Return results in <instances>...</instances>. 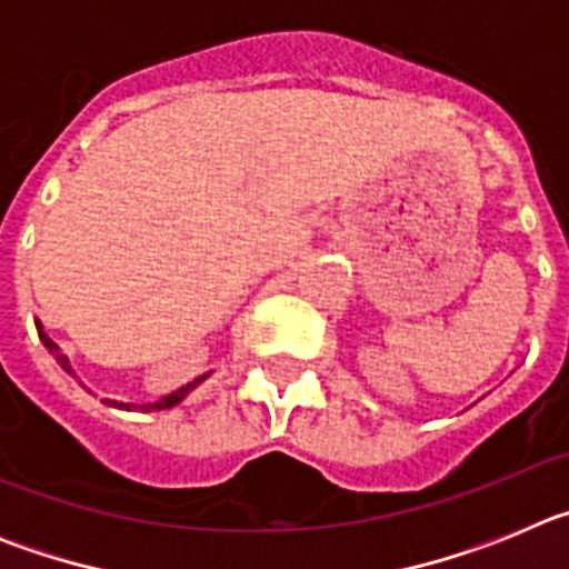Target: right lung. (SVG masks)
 Instances as JSON below:
<instances>
[{
  "instance_id": "right-lung-1",
  "label": "right lung",
  "mask_w": 569,
  "mask_h": 569,
  "mask_svg": "<svg viewBox=\"0 0 569 569\" xmlns=\"http://www.w3.org/2000/svg\"><path fill=\"white\" fill-rule=\"evenodd\" d=\"M37 330H39V339H42V345H44V347H48V353H50V356H53V359H57V361H59V365H62V370H64V373H73V370H70V365H68V359H64V356H62V353H59V347H57V345H53V339H50V336H44V333H42V325H39V321H37ZM199 381H202V379H196V381H190V385H184V387H182V390H176V393L164 396V399H162V401H156V405H144V407H142V410H168V407L179 405V401H182V399H184V396H188V393H190V390H193V387H196V385H199ZM110 405H116V401H110ZM116 407H124V410H130V407H128V405H116Z\"/></svg>"
}]
</instances>
